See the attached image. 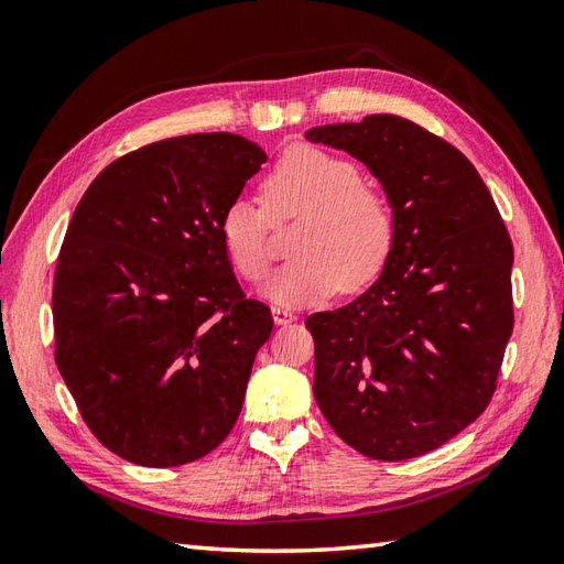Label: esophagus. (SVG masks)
Segmentation results:
<instances>
[{"label":"esophagus","instance_id":"obj_1","mask_svg":"<svg viewBox=\"0 0 564 564\" xmlns=\"http://www.w3.org/2000/svg\"><path fill=\"white\" fill-rule=\"evenodd\" d=\"M271 315H273L275 325H281V327H285V325H291V322H295V315L291 313V310H283V307H273Z\"/></svg>","mask_w":564,"mask_h":564}]
</instances>
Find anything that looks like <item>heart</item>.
I'll return each mask as SVG.
<instances>
[{"instance_id":"1","label":"heart","mask_w":564,"mask_h":564,"mask_svg":"<svg viewBox=\"0 0 564 564\" xmlns=\"http://www.w3.org/2000/svg\"><path fill=\"white\" fill-rule=\"evenodd\" d=\"M261 194L271 215L301 213L291 235L295 257L263 285L269 301L301 307L337 289L354 293L386 267L394 242L392 203L364 182L351 160L295 145L263 176ZM267 210L239 196L220 215L225 254L247 281H261L271 263Z\"/></svg>"}]
</instances>
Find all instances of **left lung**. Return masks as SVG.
<instances>
[{
	"mask_svg": "<svg viewBox=\"0 0 564 564\" xmlns=\"http://www.w3.org/2000/svg\"><path fill=\"white\" fill-rule=\"evenodd\" d=\"M364 162L394 210V242L356 301L315 313V400L373 460L434 451L480 416L513 329V247L470 160L406 118L310 128Z\"/></svg>",
	"mask_w": 564,
	"mask_h": 564,
	"instance_id": "left-lung-1",
	"label": "left lung"
}]
</instances>
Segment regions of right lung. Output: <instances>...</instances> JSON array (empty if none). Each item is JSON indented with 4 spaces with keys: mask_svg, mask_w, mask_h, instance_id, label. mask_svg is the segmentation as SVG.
<instances>
[{
    "mask_svg": "<svg viewBox=\"0 0 564 564\" xmlns=\"http://www.w3.org/2000/svg\"><path fill=\"white\" fill-rule=\"evenodd\" d=\"M267 162L232 133L111 162L72 215L53 285L55 364L106 448L194 463L230 434L271 310L245 297L220 215Z\"/></svg>",
    "mask_w": 564,
    "mask_h": 564,
    "instance_id": "obj_1",
    "label": "right lung"
}]
</instances>
